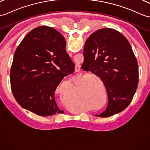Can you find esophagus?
Wrapping results in <instances>:
<instances>
[{
	"mask_svg": "<svg viewBox=\"0 0 150 150\" xmlns=\"http://www.w3.org/2000/svg\"><path fill=\"white\" fill-rule=\"evenodd\" d=\"M80 69H81V66L80 65H78V64H76V65H75V72H77V71H79Z\"/></svg>",
	"mask_w": 150,
	"mask_h": 150,
	"instance_id": "obj_1",
	"label": "esophagus"
}]
</instances>
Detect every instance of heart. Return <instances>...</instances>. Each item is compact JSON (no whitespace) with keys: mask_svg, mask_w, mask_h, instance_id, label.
<instances>
[{"mask_svg":"<svg viewBox=\"0 0 150 150\" xmlns=\"http://www.w3.org/2000/svg\"><path fill=\"white\" fill-rule=\"evenodd\" d=\"M87 96H88V98H91L90 99H91L92 102L95 104V105H100V99L98 96L96 95L95 89L93 88L90 90V91L88 93V95H87Z\"/></svg>","mask_w":150,"mask_h":150,"instance_id":"obj_1","label":"heart"}]
</instances>
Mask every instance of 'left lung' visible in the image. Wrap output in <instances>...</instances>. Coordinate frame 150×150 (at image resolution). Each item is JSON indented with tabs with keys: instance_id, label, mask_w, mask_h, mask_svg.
I'll use <instances>...</instances> for the list:
<instances>
[{
	"instance_id": "1",
	"label": "left lung",
	"mask_w": 150,
	"mask_h": 150,
	"mask_svg": "<svg viewBox=\"0 0 150 150\" xmlns=\"http://www.w3.org/2000/svg\"><path fill=\"white\" fill-rule=\"evenodd\" d=\"M83 54L82 69L100 77L107 93V109L95 116L109 117L126 109L139 82L137 61L127 38L112 29H99L87 39Z\"/></svg>"
}]
</instances>
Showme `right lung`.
<instances>
[{
  "mask_svg": "<svg viewBox=\"0 0 150 150\" xmlns=\"http://www.w3.org/2000/svg\"><path fill=\"white\" fill-rule=\"evenodd\" d=\"M75 64L66 52V41L48 26L35 28L17 47L10 72L13 96L24 109L41 116L63 113L54 93Z\"/></svg>",
  "mask_w": 150,
  "mask_h": 150,
  "instance_id": "1",
  "label": "right lung"
}]
</instances>
